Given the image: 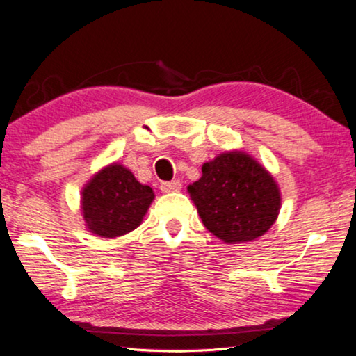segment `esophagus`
<instances>
[{
	"instance_id": "esophagus-1",
	"label": "esophagus",
	"mask_w": 356,
	"mask_h": 356,
	"mask_svg": "<svg viewBox=\"0 0 356 356\" xmlns=\"http://www.w3.org/2000/svg\"><path fill=\"white\" fill-rule=\"evenodd\" d=\"M181 189V181L179 179H173V181H163L161 183L162 193H177Z\"/></svg>"
}]
</instances>
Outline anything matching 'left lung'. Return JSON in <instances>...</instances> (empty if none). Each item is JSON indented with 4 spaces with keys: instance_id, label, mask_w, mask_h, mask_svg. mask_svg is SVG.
<instances>
[{
    "instance_id": "1",
    "label": "left lung",
    "mask_w": 356,
    "mask_h": 356,
    "mask_svg": "<svg viewBox=\"0 0 356 356\" xmlns=\"http://www.w3.org/2000/svg\"><path fill=\"white\" fill-rule=\"evenodd\" d=\"M188 191L204 226L226 243L261 237L280 210V193L270 173L238 151L204 163L202 178Z\"/></svg>"
}]
</instances>
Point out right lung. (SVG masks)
Listing matches in <instances>:
<instances>
[{"instance_id": "right-lung-1", "label": "right lung", "mask_w": 356, "mask_h": 356, "mask_svg": "<svg viewBox=\"0 0 356 356\" xmlns=\"http://www.w3.org/2000/svg\"><path fill=\"white\" fill-rule=\"evenodd\" d=\"M152 199L149 186L136 181L125 167L113 163L98 172L83 191L87 227L106 238L127 234L140 226Z\"/></svg>"}]
</instances>
